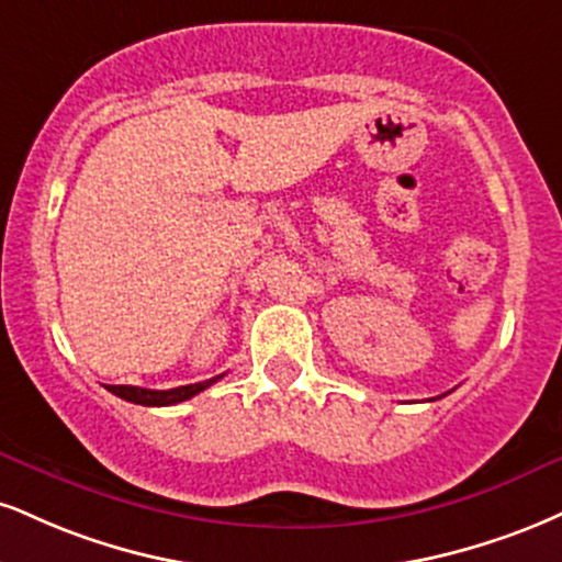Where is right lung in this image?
<instances>
[{
    "instance_id": "obj_1",
    "label": "right lung",
    "mask_w": 562,
    "mask_h": 562,
    "mask_svg": "<svg viewBox=\"0 0 562 562\" xmlns=\"http://www.w3.org/2000/svg\"><path fill=\"white\" fill-rule=\"evenodd\" d=\"M216 380H222V374L214 376V380L182 384V387H172V390H146V387H133V384H106V390L135 405H175V403L188 401V397L199 395L201 390H206L209 384H214Z\"/></svg>"
}]
</instances>
